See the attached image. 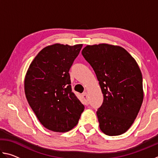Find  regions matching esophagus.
<instances>
[{
  "label": "esophagus",
  "mask_w": 158,
  "mask_h": 158,
  "mask_svg": "<svg viewBox=\"0 0 158 158\" xmlns=\"http://www.w3.org/2000/svg\"><path fill=\"white\" fill-rule=\"evenodd\" d=\"M82 97H83V99H84L85 102H88V100H89V97H88V94L86 92L83 93Z\"/></svg>",
  "instance_id": "1"
}]
</instances>
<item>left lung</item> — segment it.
Masks as SVG:
<instances>
[{
  "label": "left lung",
  "instance_id": "8db88e82",
  "mask_svg": "<svg viewBox=\"0 0 158 158\" xmlns=\"http://www.w3.org/2000/svg\"><path fill=\"white\" fill-rule=\"evenodd\" d=\"M81 53L94 69L104 100L97 113L102 132L123 134L132 125L143 99L139 67L123 47L107 44L88 45Z\"/></svg>",
  "mask_w": 158,
  "mask_h": 158
}]
</instances>
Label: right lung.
<instances>
[{
    "label": "right lung",
    "mask_w": 158,
    "mask_h": 158,
    "mask_svg": "<svg viewBox=\"0 0 158 158\" xmlns=\"http://www.w3.org/2000/svg\"><path fill=\"white\" fill-rule=\"evenodd\" d=\"M82 44H55L38 53L26 73L24 90L29 105L41 124L57 132L78 123L84 106L72 91L69 71Z\"/></svg>",
    "instance_id": "right-lung-1"
}]
</instances>
